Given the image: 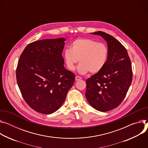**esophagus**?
Masks as SVG:
<instances>
[{"label":"esophagus","mask_w":148,"mask_h":148,"mask_svg":"<svg viewBox=\"0 0 148 148\" xmlns=\"http://www.w3.org/2000/svg\"><path fill=\"white\" fill-rule=\"evenodd\" d=\"M80 79H82V78H81L80 76H76V77H75V80H76V81H78V80H80Z\"/></svg>","instance_id":"1"}]
</instances>
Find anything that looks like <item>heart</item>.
<instances>
[{"mask_svg":"<svg viewBox=\"0 0 148 148\" xmlns=\"http://www.w3.org/2000/svg\"><path fill=\"white\" fill-rule=\"evenodd\" d=\"M109 55L107 46L103 43L87 38H80L71 43V49H65L63 53L64 63L70 71H74L76 64L77 72L82 75L89 72L96 73L106 65Z\"/></svg>","mask_w":148,"mask_h":148,"instance_id":"heart-1","label":"heart"}]
</instances>
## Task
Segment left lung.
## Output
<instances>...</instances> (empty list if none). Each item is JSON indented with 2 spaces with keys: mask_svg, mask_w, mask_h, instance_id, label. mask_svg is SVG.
Wrapping results in <instances>:
<instances>
[{
  "mask_svg": "<svg viewBox=\"0 0 148 148\" xmlns=\"http://www.w3.org/2000/svg\"><path fill=\"white\" fill-rule=\"evenodd\" d=\"M91 34L106 40L109 55L105 67L86 80V97L94 109L107 112L124 99L132 80V64L126 49L114 37L101 31Z\"/></svg>",
  "mask_w": 148,
  "mask_h": 148,
  "instance_id": "8db88e82",
  "label": "left lung"
}]
</instances>
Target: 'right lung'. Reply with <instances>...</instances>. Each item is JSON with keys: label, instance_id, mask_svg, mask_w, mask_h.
<instances>
[{"label": "right lung", "instance_id": "right-lung-1", "mask_svg": "<svg viewBox=\"0 0 148 148\" xmlns=\"http://www.w3.org/2000/svg\"><path fill=\"white\" fill-rule=\"evenodd\" d=\"M65 40L60 38L34 42L20 56L17 83L26 102L39 113L48 114L58 110L75 82V74L63 65Z\"/></svg>", "mask_w": 148, "mask_h": 148}]
</instances>
